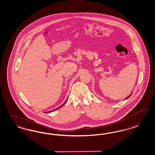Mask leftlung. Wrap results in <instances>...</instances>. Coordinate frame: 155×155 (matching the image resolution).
Listing matches in <instances>:
<instances>
[{
	"instance_id": "left-lung-1",
	"label": "left lung",
	"mask_w": 155,
	"mask_h": 155,
	"mask_svg": "<svg viewBox=\"0 0 155 155\" xmlns=\"http://www.w3.org/2000/svg\"><path fill=\"white\" fill-rule=\"evenodd\" d=\"M131 95H129V96H128V97H127V98H126L125 99H126L128 98H129V97H130V96H131Z\"/></svg>"
}]
</instances>
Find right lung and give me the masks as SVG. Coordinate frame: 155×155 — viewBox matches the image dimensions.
<instances>
[{"mask_svg":"<svg viewBox=\"0 0 155 155\" xmlns=\"http://www.w3.org/2000/svg\"><path fill=\"white\" fill-rule=\"evenodd\" d=\"M67 99H66V101H67ZM66 101L65 102H64V103H63V104H62V105H61V106H60V107H58V108H56V109H54V110H52V111H49V112H47V113H51V112H52V111H54V110H57V109H58V108H60V107H62V106H63V105H64V104H65V103L66 102Z\"/></svg>","mask_w":155,"mask_h":155,"instance_id":"right-lung-1","label":"right lung"}]
</instances>
